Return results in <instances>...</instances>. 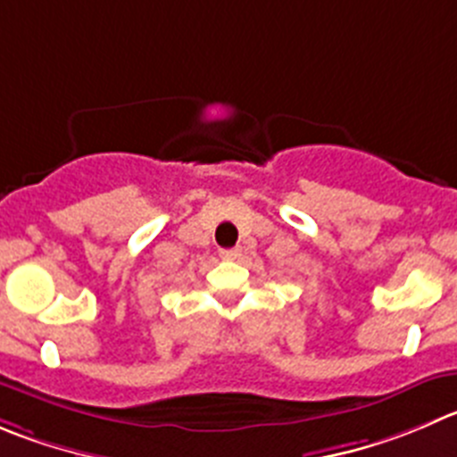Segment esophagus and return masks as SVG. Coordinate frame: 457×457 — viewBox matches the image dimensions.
I'll return each instance as SVG.
<instances>
[{
  "label": "esophagus",
  "mask_w": 457,
  "mask_h": 457,
  "mask_svg": "<svg viewBox=\"0 0 457 457\" xmlns=\"http://www.w3.org/2000/svg\"><path fill=\"white\" fill-rule=\"evenodd\" d=\"M240 253H242V249H221L220 251V255L224 260H236Z\"/></svg>",
  "instance_id": "1"
}]
</instances>
